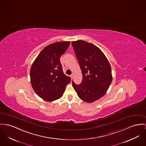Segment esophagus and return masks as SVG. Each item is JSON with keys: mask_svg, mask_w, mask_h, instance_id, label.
<instances>
[{"mask_svg": "<svg viewBox=\"0 0 146 146\" xmlns=\"http://www.w3.org/2000/svg\"><path fill=\"white\" fill-rule=\"evenodd\" d=\"M73 77H74V76H73V74L70 75V78H71V79H73Z\"/></svg>", "mask_w": 146, "mask_h": 146, "instance_id": "esophagus-1", "label": "esophagus"}]
</instances>
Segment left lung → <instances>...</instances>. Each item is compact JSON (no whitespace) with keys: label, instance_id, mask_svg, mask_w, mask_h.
<instances>
[{"label":"left lung","instance_id":"obj_1","mask_svg":"<svg viewBox=\"0 0 146 146\" xmlns=\"http://www.w3.org/2000/svg\"><path fill=\"white\" fill-rule=\"evenodd\" d=\"M82 70L80 84L72 86L82 101L92 103L102 98L112 81L111 65L101 49L92 43L78 40L72 42Z\"/></svg>","mask_w":146,"mask_h":146}]
</instances>
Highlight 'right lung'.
<instances>
[{"instance_id":"1","label":"right lung","mask_w":146,"mask_h":146,"mask_svg":"<svg viewBox=\"0 0 146 146\" xmlns=\"http://www.w3.org/2000/svg\"><path fill=\"white\" fill-rule=\"evenodd\" d=\"M70 42H59L47 45L34 61L30 70L31 84L34 92L43 100L52 102L61 98L70 78L66 76L60 57Z\"/></svg>"}]
</instances>
